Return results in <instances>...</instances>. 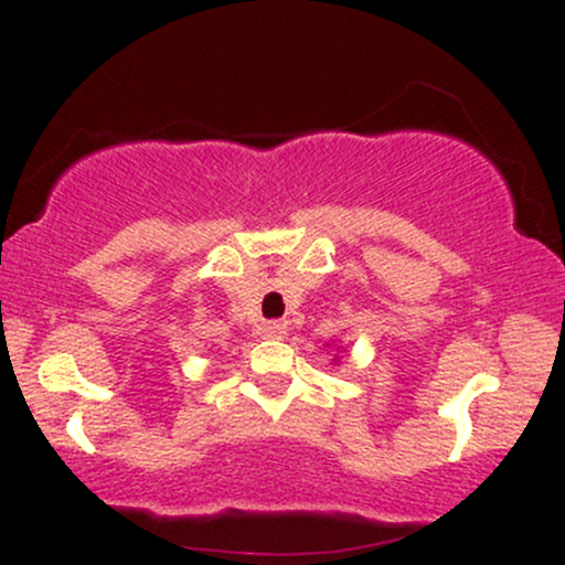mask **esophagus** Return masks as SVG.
Here are the masks:
<instances>
[{
	"label": "esophagus",
	"instance_id": "1",
	"mask_svg": "<svg viewBox=\"0 0 565 565\" xmlns=\"http://www.w3.org/2000/svg\"><path fill=\"white\" fill-rule=\"evenodd\" d=\"M287 332H289V329H287V323H284V321H268L263 327V334L268 337V340H284Z\"/></svg>",
	"mask_w": 565,
	"mask_h": 565
}]
</instances>
